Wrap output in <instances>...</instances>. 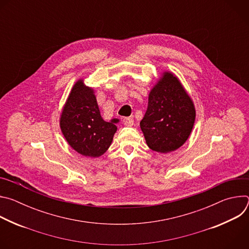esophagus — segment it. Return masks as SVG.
<instances>
[{"label": "esophagus", "mask_w": 249, "mask_h": 249, "mask_svg": "<svg viewBox=\"0 0 249 249\" xmlns=\"http://www.w3.org/2000/svg\"><path fill=\"white\" fill-rule=\"evenodd\" d=\"M123 124H124L125 126H133L134 120H133V118H131V117H125V118L123 119Z\"/></svg>", "instance_id": "esophagus-1"}]
</instances>
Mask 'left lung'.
<instances>
[{
    "label": "left lung",
    "instance_id": "8db88e82",
    "mask_svg": "<svg viewBox=\"0 0 249 249\" xmlns=\"http://www.w3.org/2000/svg\"><path fill=\"white\" fill-rule=\"evenodd\" d=\"M195 117L191 97L178 78L165 71L149 93L148 108L140 127L151 150L167 154L187 141Z\"/></svg>",
    "mask_w": 249,
    "mask_h": 249
}]
</instances>
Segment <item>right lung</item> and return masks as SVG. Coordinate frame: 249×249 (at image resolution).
Listing matches in <instances>:
<instances>
[{
  "label": "right lung",
  "mask_w": 249,
  "mask_h": 249,
  "mask_svg": "<svg viewBox=\"0 0 249 249\" xmlns=\"http://www.w3.org/2000/svg\"><path fill=\"white\" fill-rule=\"evenodd\" d=\"M119 119H102L92 88L80 79L63 106L60 128L68 144L85 157L98 158L110 147Z\"/></svg>",
  "instance_id": "right-lung-1"
}]
</instances>
